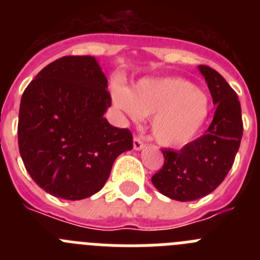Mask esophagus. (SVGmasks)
I'll use <instances>...</instances> for the list:
<instances>
[{"instance_id":"34e87169","label":"esophagus","mask_w":260,"mask_h":260,"mask_svg":"<svg viewBox=\"0 0 260 260\" xmlns=\"http://www.w3.org/2000/svg\"><path fill=\"white\" fill-rule=\"evenodd\" d=\"M133 146H134L135 151H141L144 148V143L139 139V138H134V143H133Z\"/></svg>"}]
</instances>
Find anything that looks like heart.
<instances>
[{
	"label": "heart",
	"mask_w": 260,
	"mask_h": 260,
	"mask_svg": "<svg viewBox=\"0 0 260 260\" xmlns=\"http://www.w3.org/2000/svg\"><path fill=\"white\" fill-rule=\"evenodd\" d=\"M112 96L116 107L133 119L152 116L153 138L169 148H182L194 142L212 109L210 96L181 78H146L133 89L116 84Z\"/></svg>",
	"instance_id": "obj_1"
}]
</instances>
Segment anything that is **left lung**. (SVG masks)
I'll list each match as a JSON object with an SVG mask.
<instances>
[{
	"instance_id": "1",
	"label": "left lung",
	"mask_w": 260,
	"mask_h": 260,
	"mask_svg": "<svg viewBox=\"0 0 260 260\" xmlns=\"http://www.w3.org/2000/svg\"><path fill=\"white\" fill-rule=\"evenodd\" d=\"M216 105L204 135L180 151L161 150L164 165L152 183L168 198L180 202L203 198L224 181L231 171L242 138L243 125L237 93L213 69L198 66Z\"/></svg>"
}]
</instances>
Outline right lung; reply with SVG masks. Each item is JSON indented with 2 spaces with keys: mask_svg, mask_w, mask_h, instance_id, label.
I'll use <instances>...</instances> for the list:
<instances>
[{
  "mask_svg": "<svg viewBox=\"0 0 260 260\" xmlns=\"http://www.w3.org/2000/svg\"><path fill=\"white\" fill-rule=\"evenodd\" d=\"M108 79L92 56L53 61L22 95L18 144L27 172L57 198L79 201L103 189L114 160L133 150L128 128L110 125Z\"/></svg>",
  "mask_w": 260,
  "mask_h": 260,
  "instance_id": "obj_1",
  "label": "right lung"
}]
</instances>
